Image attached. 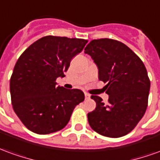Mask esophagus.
<instances>
[{"instance_id":"esophagus-1","label":"esophagus","mask_w":160,"mask_h":160,"mask_svg":"<svg viewBox=\"0 0 160 160\" xmlns=\"http://www.w3.org/2000/svg\"><path fill=\"white\" fill-rule=\"evenodd\" d=\"M85 98H86V99H89L91 98V95L87 92H85Z\"/></svg>"}]
</instances>
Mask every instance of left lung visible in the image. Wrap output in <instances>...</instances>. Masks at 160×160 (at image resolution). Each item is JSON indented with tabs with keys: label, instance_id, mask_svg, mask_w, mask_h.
I'll return each instance as SVG.
<instances>
[{
	"label": "left lung",
	"instance_id": "1",
	"mask_svg": "<svg viewBox=\"0 0 160 160\" xmlns=\"http://www.w3.org/2000/svg\"><path fill=\"white\" fill-rule=\"evenodd\" d=\"M85 53L98 68V79L109 95L107 104L92 95L96 108L87 114L95 132L111 138L122 137L134 129L143 118L148 103L150 80L144 63L127 45L118 40L91 41Z\"/></svg>",
	"mask_w": 160,
	"mask_h": 160
}]
</instances>
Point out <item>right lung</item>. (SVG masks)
<instances>
[{
    "mask_svg": "<svg viewBox=\"0 0 160 160\" xmlns=\"http://www.w3.org/2000/svg\"><path fill=\"white\" fill-rule=\"evenodd\" d=\"M87 40L46 36L21 54L10 79L13 111L29 130L47 134L62 129L73 109L83 102L79 89L57 87L73 56L82 51Z\"/></svg>",
    "mask_w": 160,
    "mask_h": 160,
    "instance_id": "1",
    "label": "right lung"
}]
</instances>
